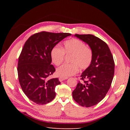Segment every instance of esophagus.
Instances as JSON below:
<instances>
[{
	"mask_svg": "<svg viewBox=\"0 0 130 130\" xmlns=\"http://www.w3.org/2000/svg\"><path fill=\"white\" fill-rule=\"evenodd\" d=\"M67 79H68V77H60L59 78V80L60 81H62L63 80H67Z\"/></svg>",
	"mask_w": 130,
	"mask_h": 130,
	"instance_id": "obj_1",
	"label": "esophagus"
}]
</instances>
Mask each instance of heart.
Returning a JSON list of instances; mask_svg holds the SVG:
<instances>
[{"label": "heart", "instance_id": "b5f03b06", "mask_svg": "<svg viewBox=\"0 0 130 130\" xmlns=\"http://www.w3.org/2000/svg\"><path fill=\"white\" fill-rule=\"evenodd\" d=\"M65 54H71V63H64L57 69L56 74L62 77H68L76 74L81 69H85L91 64L93 53L89 47L77 39H70L64 42L62 49L55 46L50 52L53 63L57 66L63 62Z\"/></svg>", "mask_w": 130, "mask_h": 130}]
</instances>
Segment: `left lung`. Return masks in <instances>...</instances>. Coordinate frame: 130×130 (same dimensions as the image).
I'll use <instances>...</instances> for the list:
<instances>
[{
	"instance_id": "1",
	"label": "left lung",
	"mask_w": 130,
	"mask_h": 130,
	"mask_svg": "<svg viewBox=\"0 0 130 130\" xmlns=\"http://www.w3.org/2000/svg\"><path fill=\"white\" fill-rule=\"evenodd\" d=\"M92 50L91 64L81 75L83 83L79 81L72 92L73 99L81 106L96 105L106 95L112 81L115 63L107 44L91 34H75Z\"/></svg>"
}]
</instances>
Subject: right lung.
<instances>
[{
	"instance_id": "1",
	"label": "right lung",
	"mask_w": 130,
	"mask_h": 130,
	"mask_svg": "<svg viewBox=\"0 0 130 130\" xmlns=\"http://www.w3.org/2000/svg\"><path fill=\"white\" fill-rule=\"evenodd\" d=\"M71 35L42 31L32 35L24 45L18 64L19 81L27 98L37 104L49 103L56 96L55 88L61 83L58 78L48 79L56 71L51 64L50 52Z\"/></svg>"
}]
</instances>
